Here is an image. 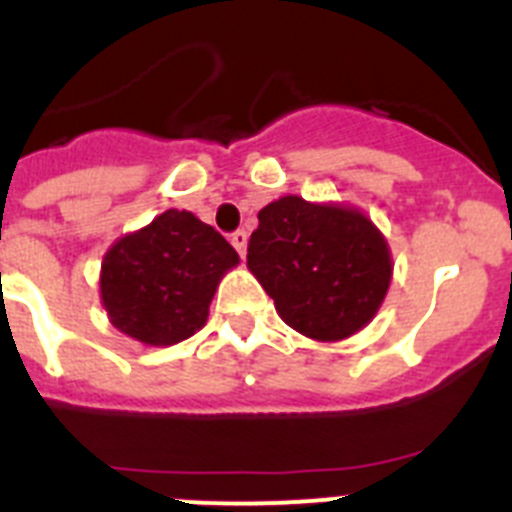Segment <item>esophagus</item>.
I'll use <instances>...</instances> for the list:
<instances>
[{
  "instance_id": "34e87169",
  "label": "esophagus",
  "mask_w": 512,
  "mask_h": 512,
  "mask_svg": "<svg viewBox=\"0 0 512 512\" xmlns=\"http://www.w3.org/2000/svg\"><path fill=\"white\" fill-rule=\"evenodd\" d=\"M230 243H233L235 246V251L241 253H246V243H248V233L246 230H235V233H230Z\"/></svg>"
}]
</instances>
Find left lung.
<instances>
[{"label": "left lung", "mask_w": 512, "mask_h": 512, "mask_svg": "<svg viewBox=\"0 0 512 512\" xmlns=\"http://www.w3.org/2000/svg\"><path fill=\"white\" fill-rule=\"evenodd\" d=\"M248 269L287 325L315 341H341L382 305L392 261L361 212L282 197L259 212Z\"/></svg>", "instance_id": "left-lung-1"}]
</instances>
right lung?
Instances as JSON below:
<instances>
[{"label":"right lung","mask_w":512,"mask_h":512,"mask_svg":"<svg viewBox=\"0 0 512 512\" xmlns=\"http://www.w3.org/2000/svg\"><path fill=\"white\" fill-rule=\"evenodd\" d=\"M235 264L238 253L212 225L166 210L107 251L104 310L135 341L171 346L205 325L217 282Z\"/></svg>","instance_id":"right-lung-1"}]
</instances>
